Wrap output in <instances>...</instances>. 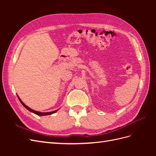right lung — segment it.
<instances>
[{"label":"right lung","instance_id":"add662e5","mask_svg":"<svg viewBox=\"0 0 156 156\" xmlns=\"http://www.w3.org/2000/svg\"><path fill=\"white\" fill-rule=\"evenodd\" d=\"M17 97H18V98H19V100L20 101V102L21 103V104L24 106L27 110H29V111H30V112H33V113H34V114H36V115H38V116H46V115H52V114H53V113H55L56 111H58V110H56V111H51V112H39V111H34V110H33V109H32V108H30V107H28L27 105H26L24 103H23L22 101H21V99L20 98V97H19L18 96H17Z\"/></svg>","mask_w":156,"mask_h":156}]
</instances>
